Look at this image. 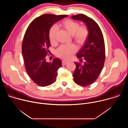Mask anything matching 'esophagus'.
<instances>
[{
    "label": "esophagus",
    "mask_w": 128,
    "mask_h": 128,
    "mask_svg": "<svg viewBox=\"0 0 128 128\" xmlns=\"http://www.w3.org/2000/svg\"><path fill=\"white\" fill-rule=\"evenodd\" d=\"M68 63V61H66V60H63L62 61V65H66L67 63Z\"/></svg>",
    "instance_id": "obj_1"
}]
</instances>
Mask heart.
Instances as JSON below:
<instances>
[{"mask_svg": "<svg viewBox=\"0 0 128 128\" xmlns=\"http://www.w3.org/2000/svg\"><path fill=\"white\" fill-rule=\"evenodd\" d=\"M60 26L64 28L71 35L73 39L79 44H83L88 35V30L86 26H80V24L74 21L67 19L63 21ZM58 27L54 25L51 27L49 32V39L52 44L57 42V34ZM77 50L76 46L74 44L62 45L56 50L57 56L63 59H69Z\"/></svg>", "mask_w": 128, "mask_h": 128, "instance_id": "b5f03b06", "label": "heart"}]
</instances>
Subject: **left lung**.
<instances>
[{
  "label": "left lung",
  "mask_w": 128,
  "mask_h": 128,
  "mask_svg": "<svg viewBox=\"0 0 128 128\" xmlns=\"http://www.w3.org/2000/svg\"><path fill=\"white\" fill-rule=\"evenodd\" d=\"M72 19L80 20L86 25L88 35L76 57L84 60V63L74 62L76 68L73 74L74 82L86 86L93 84L98 78L103 68L105 49L103 36L97 23L84 14L72 16Z\"/></svg>",
  "instance_id": "1"
}]
</instances>
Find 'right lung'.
Returning a JSON list of instances; mask_svg holds the SVG:
<instances>
[{
  "instance_id": "right-lung-1",
  "label": "right lung",
  "mask_w": 128,
  "mask_h": 128,
  "mask_svg": "<svg viewBox=\"0 0 128 128\" xmlns=\"http://www.w3.org/2000/svg\"><path fill=\"white\" fill-rule=\"evenodd\" d=\"M67 15L42 14L35 19L25 33L22 50L25 67L30 78L40 86H48L56 80L58 70L62 62L54 58L46 62V56L50 46L49 32L53 24Z\"/></svg>"
}]
</instances>
